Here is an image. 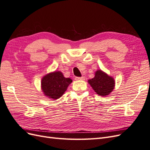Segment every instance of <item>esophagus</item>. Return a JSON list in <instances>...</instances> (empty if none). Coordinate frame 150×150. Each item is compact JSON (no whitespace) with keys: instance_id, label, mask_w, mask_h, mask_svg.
<instances>
[{"instance_id":"esophagus-1","label":"esophagus","mask_w":150,"mask_h":150,"mask_svg":"<svg viewBox=\"0 0 150 150\" xmlns=\"http://www.w3.org/2000/svg\"><path fill=\"white\" fill-rule=\"evenodd\" d=\"M75 79L76 80H81V81H83L85 79V78L84 77H76L75 78Z\"/></svg>"}]
</instances>
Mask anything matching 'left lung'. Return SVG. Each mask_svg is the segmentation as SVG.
Returning a JSON list of instances; mask_svg holds the SVG:
<instances>
[{
  "instance_id": "8db88e82",
  "label": "left lung",
  "mask_w": 150,
  "mask_h": 150,
  "mask_svg": "<svg viewBox=\"0 0 150 150\" xmlns=\"http://www.w3.org/2000/svg\"><path fill=\"white\" fill-rule=\"evenodd\" d=\"M88 83L97 94L104 97L112 91L115 85V79L101 70L96 71L94 78L89 79Z\"/></svg>"
}]
</instances>
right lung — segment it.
<instances>
[{"label":"right lung","instance_id":"obj_1","mask_svg":"<svg viewBox=\"0 0 150 150\" xmlns=\"http://www.w3.org/2000/svg\"><path fill=\"white\" fill-rule=\"evenodd\" d=\"M72 82L66 78L60 71H54L44 76L41 81V89L45 96L52 99L61 98Z\"/></svg>","mask_w":150,"mask_h":150}]
</instances>
